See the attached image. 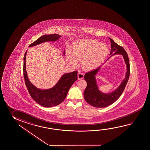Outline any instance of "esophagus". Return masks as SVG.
<instances>
[{
	"instance_id": "1",
	"label": "esophagus",
	"mask_w": 150,
	"mask_h": 150,
	"mask_svg": "<svg viewBox=\"0 0 150 150\" xmlns=\"http://www.w3.org/2000/svg\"><path fill=\"white\" fill-rule=\"evenodd\" d=\"M83 77H84V74L82 73H81V72H79L78 74V80L82 79L83 78Z\"/></svg>"
}]
</instances>
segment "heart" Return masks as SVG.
Listing matches in <instances>:
<instances>
[{"label": "heart", "instance_id": "heart-1", "mask_svg": "<svg viewBox=\"0 0 150 150\" xmlns=\"http://www.w3.org/2000/svg\"><path fill=\"white\" fill-rule=\"evenodd\" d=\"M108 48L98 40L84 39L76 40L71 50H67V58L70 63L75 65L76 60H81L83 69L91 70L99 67L107 57Z\"/></svg>", "mask_w": 150, "mask_h": 150}]
</instances>
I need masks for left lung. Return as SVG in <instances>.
Masks as SVG:
<instances>
[{"label": "left lung", "mask_w": 150, "mask_h": 150, "mask_svg": "<svg viewBox=\"0 0 150 150\" xmlns=\"http://www.w3.org/2000/svg\"><path fill=\"white\" fill-rule=\"evenodd\" d=\"M109 38L111 42L112 47L110 54V55H111L110 57L115 54L122 55L127 64L126 76L116 90L112 93L105 94L101 92L98 90L95 79V76L100 67L85 74L84 78L87 83V86L84 92V98L86 102L89 104L98 108L107 107L116 102L124 92L130 76V63L127 53L122 46L118 45L112 38ZM114 51H115V52L112 54V52Z\"/></svg>", "instance_id": "8db88e82"}]
</instances>
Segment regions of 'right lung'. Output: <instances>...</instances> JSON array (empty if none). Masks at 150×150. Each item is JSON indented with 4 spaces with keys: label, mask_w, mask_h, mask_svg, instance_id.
<instances>
[{
    "label": "right lung",
    "mask_w": 150,
    "mask_h": 150,
    "mask_svg": "<svg viewBox=\"0 0 150 150\" xmlns=\"http://www.w3.org/2000/svg\"><path fill=\"white\" fill-rule=\"evenodd\" d=\"M61 36L57 34L44 35L31 44L29 47L37 45L45 42L56 41ZM26 53L27 51L24 56L23 75L26 88L32 98L36 102L43 107H53L62 103L66 97L67 93L72 85L75 81L77 80L78 71H75L64 74L60 79L58 83L52 88L48 90H40L33 85L29 81L28 77L25 67Z\"/></svg>",
    "instance_id": "1"
}]
</instances>
